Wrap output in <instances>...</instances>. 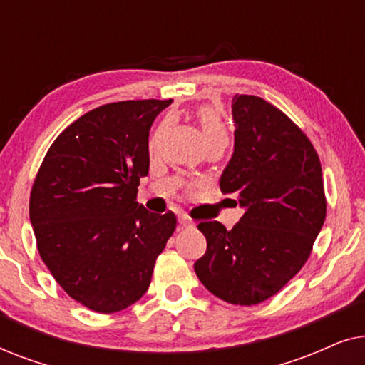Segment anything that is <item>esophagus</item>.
I'll use <instances>...</instances> for the list:
<instances>
[{"mask_svg": "<svg viewBox=\"0 0 365 365\" xmlns=\"http://www.w3.org/2000/svg\"><path fill=\"white\" fill-rule=\"evenodd\" d=\"M179 226L181 227H192L194 226V221L191 217H187V216H179Z\"/></svg>", "mask_w": 365, "mask_h": 365, "instance_id": "esophagus-1", "label": "esophagus"}]
</instances>
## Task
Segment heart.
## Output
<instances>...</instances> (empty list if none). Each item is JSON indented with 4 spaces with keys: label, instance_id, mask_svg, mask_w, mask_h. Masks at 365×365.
Wrapping results in <instances>:
<instances>
[{
    "label": "heart",
    "instance_id": "heart-1",
    "mask_svg": "<svg viewBox=\"0 0 365 365\" xmlns=\"http://www.w3.org/2000/svg\"><path fill=\"white\" fill-rule=\"evenodd\" d=\"M197 119H199V124H201L204 138H206V143L212 141V139H216V138L226 136V126H224L221 114H219V111H216L214 108H211V106L199 108ZM156 141H158V138H154L151 141V148L156 146Z\"/></svg>",
    "mask_w": 365,
    "mask_h": 365
}]
</instances>
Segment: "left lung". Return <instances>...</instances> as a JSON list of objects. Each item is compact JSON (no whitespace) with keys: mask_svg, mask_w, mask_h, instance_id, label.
<instances>
[{"mask_svg":"<svg viewBox=\"0 0 365 365\" xmlns=\"http://www.w3.org/2000/svg\"><path fill=\"white\" fill-rule=\"evenodd\" d=\"M232 119L234 153L219 186L236 194L244 216L231 231L217 221L199 222L207 249L194 271L216 297L254 306L301 271L327 204L316 149L281 109L236 94Z\"/></svg>","mask_w":365,"mask_h":365,"instance_id":"1","label":"left lung"}]
</instances>
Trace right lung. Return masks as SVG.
I'll list each match as a JSON object with an SVG mask.
<instances>
[{"label": "right lung", "mask_w": 365, "mask_h": 365, "mask_svg": "<svg viewBox=\"0 0 365 365\" xmlns=\"http://www.w3.org/2000/svg\"><path fill=\"white\" fill-rule=\"evenodd\" d=\"M173 99H138L83 114L51 144L29 197L39 256L69 297L123 311L151 284L176 216L136 201L149 171V129Z\"/></svg>", "instance_id": "add662e5"}]
</instances>
